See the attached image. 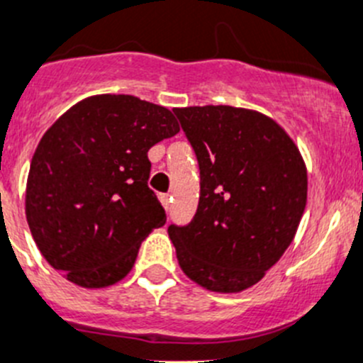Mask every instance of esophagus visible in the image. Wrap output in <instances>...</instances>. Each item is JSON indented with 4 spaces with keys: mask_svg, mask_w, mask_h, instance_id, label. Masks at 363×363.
<instances>
[{
    "mask_svg": "<svg viewBox=\"0 0 363 363\" xmlns=\"http://www.w3.org/2000/svg\"><path fill=\"white\" fill-rule=\"evenodd\" d=\"M159 201H161L162 208H164V209H168V208H170L172 197H170V195H168V193H162V195H159Z\"/></svg>",
    "mask_w": 363,
    "mask_h": 363,
    "instance_id": "esophagus-1",
    "label": "esophagus"
}]
</instances>
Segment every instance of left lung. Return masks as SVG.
Here are the masks:
<instances>
[{"mask_svg": "<svg viewBox=\"0 0 363 363\" xmlns=\"http://www.w3.org/2000/svg\"><path fill=\"white\" fill-rule=\"evenodd\" d=\"M174 113L201 168L197 213L184 228H168L177 262L209 292H243L296 236L308 195L304 159L289 132L258 111L204 105Z\"/></svg>", "mask_w": 363, "mask_h": 363, "instance_id": "1", "label": "left lung"}]
</instances>
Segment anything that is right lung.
Masks as SVG:
<instances>
[{"mask_svg":"<svg viewBox=\"0 0 363 363\" xmlns=\"http://www.w3.org/2000/svg\"><path fill=\"white\" fill-rule=\"evenodd\" d=\"M177 120L130 94H94L44 132L30 162L26 222L44 259L82 289H105L134 267L166 215L148 188V150Z\"/></svg>","mask_w":363,"mask_h":363,"instance_id":"1","label":"right lung"}]
</instances>
